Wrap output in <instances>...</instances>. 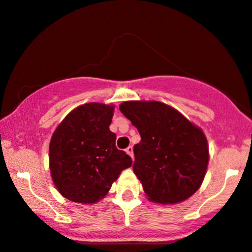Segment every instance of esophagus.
I'll use <instances>...</instances> for the list:
<instances>
[{
	"instance_id": "obj_1",
	"label": "esophagus",
	"mask_w": 252,
	"mask_h": 252,
	"mask_svg": "<svg viewBox=\"0 0 252 252\" xmlns=\"http://www.w3.org/2000/svg\"><path fill=\"white\" fill-rule=\"evenodd\" d=\"M126 153L128 154V155H129L130 157H131V158H134V149H132L131 145H130V147L126 148Z\"/></svg>"
}]
</instances>
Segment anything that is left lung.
Here are the masks:
<instances>
[{"mask_svg":"<svg viewBox=\"0 0 252 252\" xmlns=\"http://www.w3.org/2000/svg\"><path fill=\"white\" fill-rule=\"evenodd\" d=\"M120 110L141 135L132 169L150 201L174 204L193 195L209 162L202 130L160 102H124Z\"/></svg>","mask_w":252,"mask_h":252,"instance_id":"8db88e82","label":"left lung"}]
</instances>
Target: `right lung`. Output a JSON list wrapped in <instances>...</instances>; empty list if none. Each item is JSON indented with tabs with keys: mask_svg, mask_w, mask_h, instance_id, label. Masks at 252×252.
I'll return each instance as SVG.
<instances>
[{
	"mask_svg": "<svg viewBox=\"0 0 252 252\" xmlns=\"http://www.w3.org/2000/svg\"><path fill=\"white\" fill-rule=\"evenodd\" d=\"M114 107L87 103L72 110L57 126L49 145L54 183L62 196L77 203L104 197L132 159L115 145L110 131Z\"/></svg>",
	"mask_w": 252,
	"mask_h": 252,
	"instance_id": "add662e5",
	"label": "right lung"
}]
</instances>
